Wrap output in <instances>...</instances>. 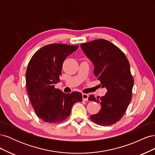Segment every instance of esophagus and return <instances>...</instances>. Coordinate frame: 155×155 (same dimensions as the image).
Segmentation results:
<instances>
[{"label":"esophagus","mask_w":155,"mask_h":155,"mask_svg":"<svg viewBox=\"0 0 155 155\" xmlns=\"http://www.w3.org/2000/svg\"><path fill=\"white\" fill-rule=\"evenodd\" d=\"M82 98L83 101H87L88 98V95L87 94H82Z\"/></svg>","instance_id":"obj_1"}]
</instances>
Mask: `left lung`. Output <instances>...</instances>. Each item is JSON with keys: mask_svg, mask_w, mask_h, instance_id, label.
Segmentation results:
<instances>
[{"mask_svg": "<svg viewBox=\"0 0 155 155\" xmlns=\"http://www.w3.org/2000/svg\"><path fill=\"white\" fill-rule=\"evenodd\" d=\"M92 62L94 74L107 92L104 96L88 97L101 105L98 113L91 119L97 125L109 126L120 120L131 101L134 79L125 55L116 46L105 39H97L80 45Z\"/></svg>", "mask_w": 155, "mask_h": 155, "instance_id": "1", "label": "left lung"}]
</instances>
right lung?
<instances>
[{"label": "right lung", "mask_w": 155, "mask_h": 155, "mask_svg": "<svg viewBox=\"0 0 155 155\" xmlns=\"http://www.w3.org/2000/svg\"><path fill=\"white\" fill-rule=\"evenodd\" d=\"M78 47L58 43L45 46L36 51L28 65L27 91L36 114L45 122H61L69 116L75 103L82 101L80 92L65 94L55 88V84L60 81L64 61Z\"/></svg>", "instance_id": "1"}]
</instances>
